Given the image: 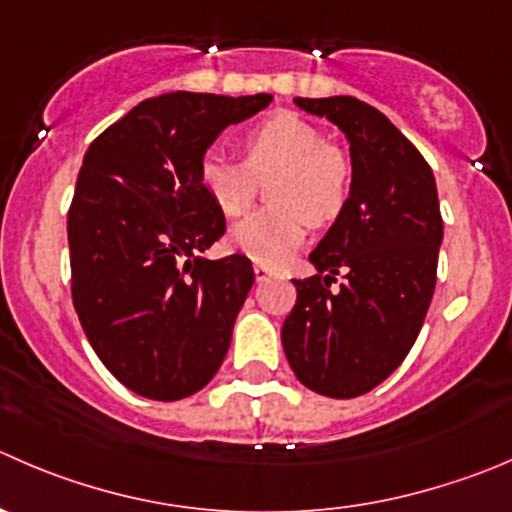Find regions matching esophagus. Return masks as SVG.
Here are the masks:
<instances>
[{
  "label": "esophagus",
  "mask_w": 512,
  "mask_h": 512,
  "mask_svg": "<svg viewBox=\"0 0 512 512\" xmlns=\"http://www.w3.org/2000/svg\"><path fill=\"white\" fill-rule=\"evenodd\" d=\"M272 275H275V272H272L270 267H265V265H260V262H257V265H255V277H257V282L270 280Z\"/></svg>",
  "instance_id": "34e87169"
}]
</instances>
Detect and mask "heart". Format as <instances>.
Masks as SVG:
<instances>
[{
  "mask_svg": "<svg viewBox=\"0 0 512 512\" xmlns=\"http://www.w3.org/2000/svg\"><path fill=\"white\" fill-rule=\"evenodd\" d=\"M247 162L225 150L205 152L200 182L225 215H240L255 200L257 175L280 170L270 200L232 225L227 242L237 252L265 265H282L302 245L310 220L330 225L342 215L352 192V162L325 135L295 114H275L245 135Z\"/></svg>",
  "mask_w": 512,
  "mask_h": 512,
  "instance_id": "heart-1",
  "label": "heart"
}]
</instances>
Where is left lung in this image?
Masks as SVG:
<instances>
[{"label": "left lung", "mask_w": 512, "mask_h": 512, "mask_svg": "<svg viewBox=\"0 0 512 512\" xmlns=\"http://www.w3.org/2000/svg\"><path fill=\"white\" fill-rule=\"evenodd\" d=\"M350 145L352 192L310 262L282 347L305 388L347 400L393 375L418 340L443 245L433 170L382 112L355 97H295ZM346 280L330 291L334 275Z\"/></svg>", "instance_id": "8db88e82"}]
</instances>
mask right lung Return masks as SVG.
I'll use <instances>...</instances> for the list:
<instances>
[{
    "label": "right lung",
    "mask_w": 512,
    "mask_h": 512,
    "mask_svg": "<svg viewBox=\"0 0 512 512\" xmlns=\"http://www.w3.org/2000/svg\"><path fill=\"white\" fill-rule=\"evenodd\" d=\"M272 94L167 92L132 107L84 152L67 215L72 302L124 388L182 400L215 377L255 282L245 255L205 260L225 215L200 162Z\"/></svg>",
    "instance_id": "right-lung-1"
}]
</instances>
